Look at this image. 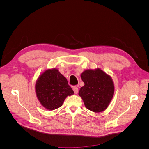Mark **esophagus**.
Returning a JSON list of instances; mask_svg holds the SVG:
<instances>
[{"instance_id": "1", "label": "esophagus", "mask_w": 149, "mask_h": 149, "mask_svg": "<svg viewBox=\"0 0 149 149\" xmlns=\"http://www.w3.org/2000/svg\"><path fill=\"white\" fill-rule=\"evenodd\" d=\"M73 91H74L75 94H78V87L73 86Z\"/></svg>"}]
</instances>
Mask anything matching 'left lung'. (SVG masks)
I'll list each match as a JSON object with an SVG mask.
<instances>
[{
  "label": "left lung",
  "mask_w": 149,
  "mask_h": 149,
  "mask_svg": "<svg viewBox=\"0 0 149 149\" xmlns=\"http://www.w3.org/2000/svg\"><path fill=\"white\" fill-rule=\"evenodd\" d=\"M84 86L79 91L88 109L101 112L107 109L114 93V85L111 76L100 68L86 70L81 74Z\"/></svg>",
  "instance_id": "left-lung-1"
}]
</instances>
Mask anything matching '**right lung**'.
Listing matches in <instances>:
<instances>
[{
    "mask_svg": "<svg viewBox=\"0 0 149 149\" xmlns=\"http://www.w3.org/2000/svg\"><path fill=\"white\" fill-rule=\"evenodd\" d=\"M35 92L41 105L51 111L61 107L66 97L74 94L66 78L56 68L47 70L40 75Z\"/></svg>",
    "mask_w": 149,
    "mask_h": 149,
    "instance_id": "obj_1",
    "label": "right lung"
}]
</instances>
